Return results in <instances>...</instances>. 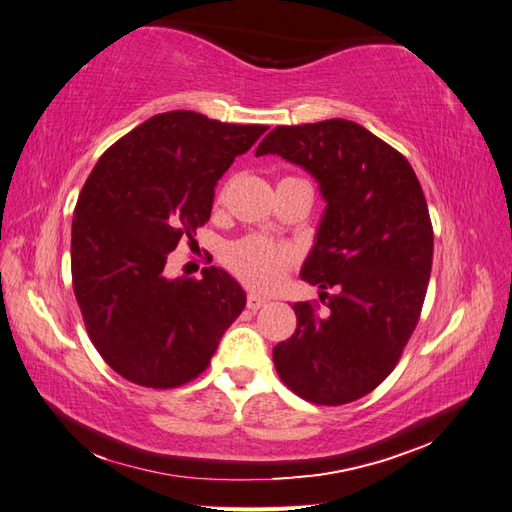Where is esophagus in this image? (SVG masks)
Wrapping results in <instances>:
<instances>
[{
	"label": "esophagus",
	"mask_w": 512,
	"mask_h": 512,
	"mask_svg": "<svg viewBox=\"0 0 512 512\" xmlns=\"http://www.w3.org/2000/svg\"><path fill=\"white\" fill-rule=\"evenodd\" d=\"M266 301L268 299H264V297H259V295H248V299H246V306H248V310H259L262 306H266Z\"/></svg>",
	"instance_id": "34e87169"
}]
</instances>
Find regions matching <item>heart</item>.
Returning a JSON list of instances; mask_svg holds the SVG:
<instances>
[{"mask_svg": "<svg viewBox=\"0 0 512 512\" xmlns=\"http://www.w3.org/2000/svg\"><path fill=\"white\" fill-rule=\"evenodd\" d=\"M295 248L268 235H248L226 248V264L255 290H270L295 264Z\"/></svg>", "mask_w": 512, "mask_h": 512, "instance_id": "heart-1", "label": "heart"}]
</instances>
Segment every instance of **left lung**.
Wrapping results in <instances>:
<instances>
[{"mask_svg":"<svg viewBox=\"0 0 512 512\" xmlns=\"http://www.w3.org/2000/svg\"><path fill=\"white\" fill-rule=\"evenodd\" d=\"M319 180L325 213L295 303L297 330L273 350L279 378L314 405H347L394 372L416 330L433 262V226L407 158L358 123L279 125L257 147ZM334 289V293H328Z\"/></svg>","mask_w":512,"mask_h":512,"instance_id":"1","label":"left lung"}]
</instances>
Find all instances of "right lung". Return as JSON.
Returning <instances> with one entry per match:
<instances>
[{
  "mask_svg": "<svg viewBox=\"0 0 512 512\" xmlns=\"http://www.w3.org/2000/svg\"><path fill=\"white\" fill-rule=\"evenodd\" d=\"M266 125L198 112L151 116L105 151L72 220V286L90 341L116 374L151 389L198 378L246 306L222 268L165 275L180 239L211 217L215 182Z\"/></svg>",
  "mask_w": 512,
  "mask_h": 512,
  "instance_id": "right-lung-1",
  "label": "right lung"
}]
</instances>
